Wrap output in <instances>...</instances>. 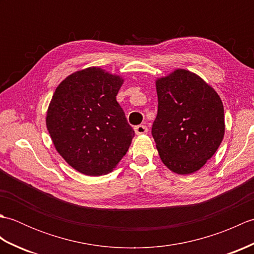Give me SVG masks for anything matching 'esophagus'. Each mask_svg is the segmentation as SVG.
<instances>
[{
    "instance_id": "esophagus-1",
    "label": "esophagus",
    "mask_w": 254,
    "mask_h": 254,
    "mask_svg": "<svg viewBox=\"0 0 254 254\" xmlns=\"http://www.w3.org/2000/svg\"><path fill=\"white\" fill-rule=\"evenodd\" d=\"M134 131H135L136 135H142V134H145L147 133V127L143 126V124H141V126H136L135 127H134Z\"/></svg>"
}]
</instances>
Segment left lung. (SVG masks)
<instances>
[{
    "mask_svg": "<svg viewBox=\"0 0 254 254\" xmlns=\"http://www.w3.org/2000/svg\"><path fill=\"white\" fill-rule=\"evenodd\" d=\"M158 111L152 127L160 159L178 175L199 170L225 134L222 99L212 86L185 68L156 79Z\"/></svg>",
    "mask_w": 254,
    "mask_h": 254,
    "instance_id": "obj_1",
    "label": "left lung"
}]
</instances>
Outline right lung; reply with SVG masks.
<instances>
[{
	"mask_svg": "<svg viewBox=\"0 0 254 254\" xmlns=\"http://www.w3.org/2000/svg\"><path fill=\"white\" fill-rule=\"evenodd\" d=\"M123 82L91 66L68 75L52 96L47 128L57 152L80 174H109L130 147L134 131L116 97Z\"/></svg>",
	"mask_w": 254,
	"mask_h": 254,
	"instance_id": "1",
	"label": "right lung"
}]
</instances>
